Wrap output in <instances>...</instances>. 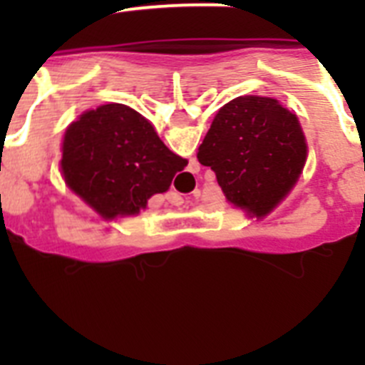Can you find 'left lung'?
<instances>
[{
    "label": "left lung",
    "mask_w": 365,
    "mask_h": 365,
    "mask_svg": "<svg viewBox=\"0 0 365 365\" xmlns=\"http://www.w3.org/2000/svg\"><path fill=\"white\" fill-rule=\"evenodd\" d=\"M197 159L232 205L263 217L299 179L307 143L298 117L276 98L237 96L217 111Z\"/></svg>",
    "instance_id": "left-lung-1"
}]
</instances>
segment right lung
I'll use <instances>...</instances> for the list:
<instances>
[{"label": "right lung", "mask_w": 365, "mask_h": 365, "mask_svg": "<svg viewBox=\"0 0 365 365\" xmlns=\"http://www.w3.org/2000/svg\"><path fill=\"white\" fill-rule=\"evenodd\" d=\"M186 164L140 113L124 104L86 111L63 137L66 182L106 217L138 214Z\"/></svg>", "instance_id": "add662e5"}]
</instances>
